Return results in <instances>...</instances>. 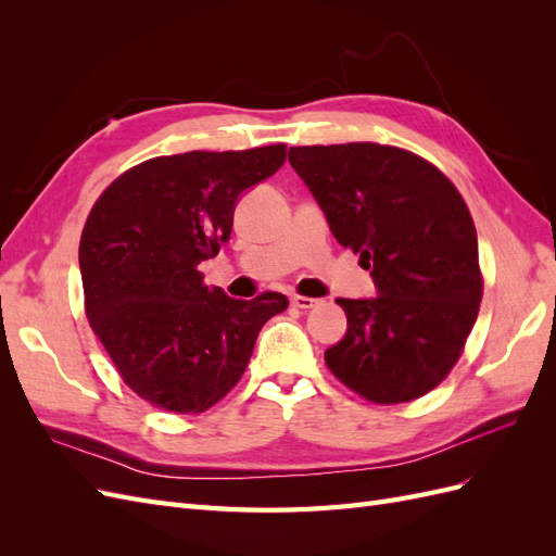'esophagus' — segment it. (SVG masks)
<instances>
[{
  "label": "esophagus",
  "mask_w": 556,
  "mask_h": 556,
  "mask_svg": "<svg viewBox=\"0 0 556 556\" xmlns=\"http://www.w3.org/2000/svg\"><path fill=\"white\" fill-rule=\"evenodd\" d=\"M290 301H292V306H296V308H317L319 304H323V301L319 299H315V296H304V294H292L290 296Z\"/></svg>",
  "instance_id": "esophagus-1"
}]
</instances>
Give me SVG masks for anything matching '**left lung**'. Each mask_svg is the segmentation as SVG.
<instances>
[{"instance_id":"8db88e82","label":"left lung","mask_w":556,"mask_h":556,"mask_svg":"<svg viewBox=\"0 0 556 556\" xmlns=\"http://www.w3.org/2000/svg\"><path fill=\"white\" fill-rule=\"evenodd\" d=\"M290 164L380 294L336 299L348 331L325 352L329 371L380 406L425 396L462 357L482 301L464 197L439 166L396 146H299Z\"/></svg>"}]
</instances>
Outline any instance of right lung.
<instances>
[{"label": "right lung", "mask_w": 556, "mask_h": 556, "mask_svg": "<svg viewBox=\"0 0 556 556\" xmlns=\"http://www.w3.org/2000/svg\"><path fill=\"white\" fill-rule=\"evenodd\" d=\"M288 146L162 155L99 194L80 233L86 315L117 374L150 406L204 413L229 394L266 319L288 296L208 288L199 264L229 241L243 190L274 176Z\"/></svg>", "instance_id": "add662e5"}]
</instances>
